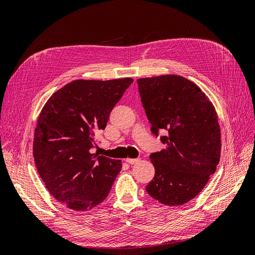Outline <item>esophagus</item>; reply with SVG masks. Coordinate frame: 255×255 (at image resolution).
Returning a JSON list of instances; mask_svg holds the SVG:
<instances>
[{
    "label": "esophagus",
    "mask_w": 255,
    "mask_h": 255,
    "mask_svg": "<svg viewBox=\"0 0 255 255\" xmlns=\"http://www.w3.org/2000/svg\"><path fill=\"white\" fill-rule=\"evenodd\" d=\"M126 161L127 163H128V164H130V165H134V164H137L138 161H139V159L138 158H126Z\"/></svg>",
    "instance_id": "esophagus-1"
}]
</instances>
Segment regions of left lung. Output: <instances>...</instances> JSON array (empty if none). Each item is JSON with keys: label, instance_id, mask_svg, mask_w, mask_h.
I'll return each mask as SVG.
<instances>
[{"label": "left lung", "instance_id": "obj_1", "mask_svg": "<svg viewBox=\"0 0 255 255\" xmlns=\"http://www.w3.org/2000/svg\"><path fill=\"white\" fill-rule=\"evenodd\" d=\"M138 87L152 133L166 149L150 155L155 175L145 187L168 206L187 203L210 180L220 159L221 133L211 100L197 85L181 75L138 79Z\"/></svg>", "mask_w": 255, "mask_h": 255}]
</instances>
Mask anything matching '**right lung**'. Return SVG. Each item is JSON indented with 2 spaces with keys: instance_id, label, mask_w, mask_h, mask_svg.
Masks as SVG:
<instances>
[{
  "instance_id": "right-lung-1",
  "label": "right lung",
  "mask_w": 255,
  "mask_h": 255,
  "mask_svg": "<svg viewBox=\"0 0 255 255\" xmlns=\"http://www.w3.org/2000/svg\"><path fill=\"white\" fill-rule=\"evenodd\" d=\"M133 81L75 80L42 107L34 133V160L50 194L70 210L85 212L102 203L121 170V160L97 156L90 149Z\"/></svg>"
}]
</instances>
